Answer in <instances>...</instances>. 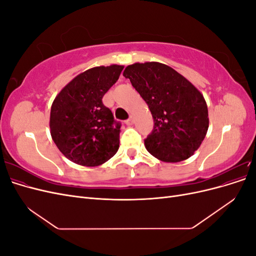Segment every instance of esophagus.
<instances>
[{"mask_svg": "<svg viewBox=\"0 0 256 256\" xmlns=\"http://www.w3.org/2000/svg\"><path fill=\"white\" fill-rule=\"evenodd\" d=\"M134 118L132 116H131V118H129L126 122H125V124L127 126H131V125H134Z\"/></svg>", "mask_w": 256, "mask_h": 256, "instance_id": "34e87169", "label": "esophagus"}]
</instances>
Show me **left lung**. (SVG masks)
Wrapping results in <instances>:
<instances>
[{
    "mask_svg": "<svg viewBox=\"0 0 256 256\" xmlns=\"http://www.w3.org/2000/svg\"><path fill=\"white\" fill-rule=\"evenodd\" d=\"M148 106L154 129L146 150L164 162L190 158L207 134L208 109L203 95L184 76L158 62L129 65L124 70Z\"/></svg>",
    "mask_w": 256,
    "mask_h": 256,
    "instance_id": "left-lung-1",
    "label": "left lung"
}]
</instances>
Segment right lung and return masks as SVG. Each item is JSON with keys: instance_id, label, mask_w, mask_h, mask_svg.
<instances>
[{"instance_id": "obj_1", "label": "right lung", "mask_w": 256, "mask_h": 256, "mask_svg": "<svg viewBox=\"0 0 256 256\" xmlns=\"http://www.w3.org/2000/svg\"><path fill=\"white\" fill-rule=\"evenodd\" d=\"M122 69L120 65L88 69L54 99L50 113L52 140L76 164L100 166L118 150L120 125L102 104V98Z\"/></svg>"}]
</instances>
